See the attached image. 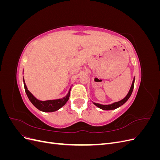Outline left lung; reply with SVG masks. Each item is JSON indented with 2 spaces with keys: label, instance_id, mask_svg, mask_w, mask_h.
<instances>
[{
  "label": "left lung",
  "instance_id": "1",
  "mask_svg": "<svg viewBox=\"0 0 160 160\" xmlns=\"http://www.w3.org/2000/svg\"><path fill=\"white\" fill-rule=\"evenodd\" d=\"M134 82H135V79H133V83H132V87H131L130 88V90L129 91L128 94L127 95V96L125 97V98L124 99H123L122 100H121L120 101H118V102H116V103H114L113 104L111 105H101V104H99V103H94V104L98 106V108H99L100 109H102L103 110H111V109H115L116 108H118L119 107H120L121 105H122L123 104H124L126 101L129 99V98H130L131 95H132V91H133V88H134Z\"/></svg>",
  "mask_w": 160,
  "mask_h": 160
}]
</instances>
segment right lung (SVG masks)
<instances>
[{
    "label": "right lung",
    "mask_w": 160,
    "mask_h": 160,
    "mask_svg": "<svg viewBox=\"0 0 160 160\" xmlns=\"http://www.w3.org/2000/svg\"><path fill=\"white\" fill-rule=\"evenodd\" d=\"M23 82H24V87H25V90L27 95L28 98L29 99L30 101L33 104V105L35 106V107L40 111H44V112H52V111H55L58 109H59L61 108H62V106L66 103L67 101L69 100V95H70V91L65 98L62 99H56V100H49V101H39L31 93V92L27 89V88L25 83V81H24V79H23Z\"/></svg>",
    "instance_id": "obj_1"
}]
</instances>
